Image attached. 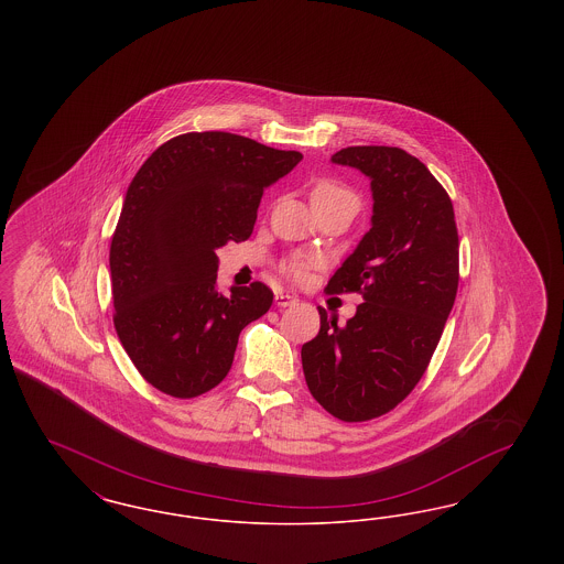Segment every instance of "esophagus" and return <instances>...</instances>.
Listing matches in <instances>:
<instances>
[{"instance_id": "1", "label": "esophagus", "mask_w": 564, "mask_h": 564, "mask_svg": "<svg viewBox=\"0 0 564 564\" xmlns=\"http://www.w3.org/2000/svg\"><path fill=\"white\" fill-rule=\"evenodd\" d=\"M297 302V297L292 294H276L274 295V304L276 306H281V308H285V306H292Z\"/></svg>"}]
</instances>
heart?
<instances>
[{
	"label": "heart",
	"mask_w": 564,
	"mask_h": 564,
	"mask_svg": "<svg viewBox=\"0 0 564 564\" xmlns=\"http://www.w3.org/2000/svg\"><path fill=\"white\" fill-rule=\"evenodd\" d=\"M311 203L313 205H322V203H350L355 207H359V198L352 189L347 188L345 184L336 182V180H323L315 188L311 189ZM317 260L315 258H295L288 270L294 279H304L306 270L311 269Z\"/></svg>",
	"instance_id": "heart-1"
}]
</instances>
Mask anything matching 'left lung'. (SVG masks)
Segmentation results:
<instances>
[{"label":"left lung","mask_w":564,"mask_h":564,"mask_svg":"<svg viewBox=\"0 0 564 564\" xmlns=\"http://www.w3.org/2000/svg\"><path fill=\"white\" fill-rule=\"evenodd\" d=\"M370 177L372 228L334 272L327 294H361L340 325L319 308L302 345L313 398L347 423L387 414L423 378L458 288V232L448 192L402 148L352 145L332 156Z\"/></svg>","instance_id":"8db88e82"}]
</instances>
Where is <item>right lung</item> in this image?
<instances>
[{"label": "right lung", "mask_w": 564, "mask_h": 564, "mask_svg": "<svg viewBox=\"0 0 564 564\" xmlns=\"http://www.w3.org/2000/svg\"><path fill=\"white\" fill-rule=\"evenodd\" d=\"M300 152L224 131L177 134L141 164L109 247L113 327L134 368L180 400L198 398L230 372L242 327L272 292H217V249L247 241L264 188Z\"/></svg>", "instance_id": "right-lung-1"}]
</instances>
